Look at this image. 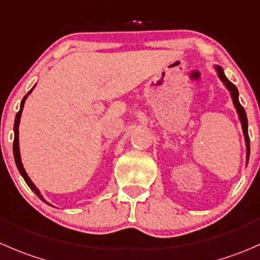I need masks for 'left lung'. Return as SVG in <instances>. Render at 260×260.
Here are the masks:
<instances>
[{
  "label": "left lung",
  "mask_w": 260,
  "mask_h": 260,
  "mask_svg": "<svg viewBox=\"0 0 260 260\" xmlns=\"http://www.w3.org/2000/svg\"><path fill=\"white\" fill-rule=\"evenodd\" d=\"M216 71H217V75H218V77H220L221 81H222L223 84H225V86L228 87L229 91H230L231 98H233L234 105H235L236 110H238L239 118H240L241 125H243L244 136H245V142H246V158H249V152H250V140H249V135H248V118H246L245 109H244L243 105H241L240 102H239V91H238V89H236L235 85H234L231 81H229L228 77H226L225 74H223V70L221 69L220 66H216Z\"/></svg>",
  "instance_id": "8db88e82"
}]
</instances>
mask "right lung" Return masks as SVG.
I'll return each instance as SVG.
<instances>
[{"mask_svg":"<svg viewBox=\"0 0 260 260\" xmlns=\"http://www.w3.org/2000/svg\"><path fill=\"white\" fill-rule=\"evenodd\" d=\"M35 87V86H34ZM34 87H32V89H34ZM32 89L30 90L29 92H27V95L30 94V92L32 91ZM26 95V96H27ZM26 96H24V99H22V102H21V104H20V110L19 112H17V114H16V118H15V124H14V132H15V138H14V157H15V162H16V166H17V169H19V171H20V174H21L22 175V178H24V180L26 181V184L27 185L30 186V189H31L32 191H34L35 194H37L38 197L40 198V200L42 201H44L45 202V200L44 198L42 197V194H40V191L38 190V188L37 186L34 185V184H32V181L30 180V178L29 176H27V174H26V171H25V169H24V166H22V162H21V157H20V150H19V123H20V117H21V112H22V108H24V103H25V100H26Z\"/></svg>","mask_w":260,"mask_h":260,"instance_id":"obj_1","label":"right lung"}]
</instances>
